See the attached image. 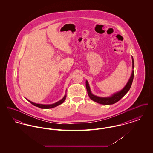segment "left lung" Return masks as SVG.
I'll return each instance as SVG.
<instances>
[{
    "instance_id": "1",
    "label": "left lung",
    "mask_w": 153,
    "mask_h": 153,
    "mask_svg": "<svg viewBox=\"0 0 153 153\" xmlns=\"http://www.w3.org/2000/svg\"><path fill=\"white\" fill-rule=\"evenodd\" d=\"M132 58V73H131V76L129 79V80L128 81V82H127L126 85L122 89H121L120 91L117 92L114 94H113L112 95H111L110 96L108 97H99L97 96L94 95L91 90V88L89 87V83L87 80H86L85 82V85H86V88L87 90L88 94L89 97H90V99L96 102L99 104H101L103 105H111V104H113L116 103L117 102L119 101L124 95H126L128 91L130 90V88L132 85V82L133 81L134 79V59L133 57H131Z\"/></svg>"
}]
</instances>
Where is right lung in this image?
<instances>
[{
  "instance_id": "1",
  "label": "right lung",
  "mask_w": 153,
  "mask_h": 153,
  "mask_svg": "<svg viewBox=\"0 0 153 153\" xmlns=\"http://www.w3.org/2000/svg\"><path fill=\"white\" fill-rule=\"evenodd\" d=\"M66 97V95L65 94V96H64V97H63L62 99H61V100H59L58 102H55V103H54V104H37V103H36V102H31L30 100L27 99H27L30 103H31L33 105H34V106H36V107H38V108H42V109H50V108H54V107H56L58 106L59 105L61 104L62 103H63V102H64V101L65 100Z\"/></svg>"
}]
</instances>
